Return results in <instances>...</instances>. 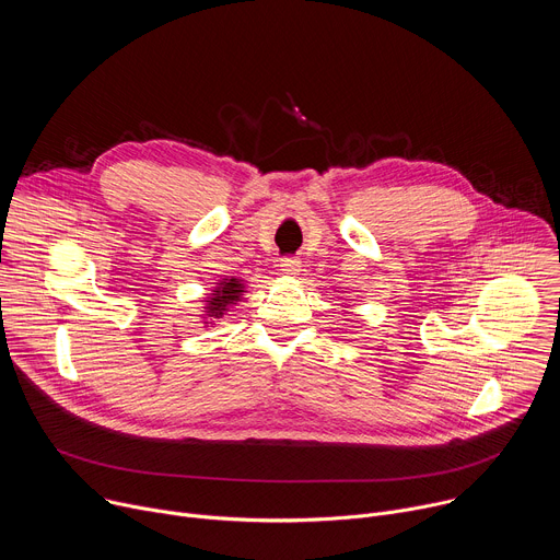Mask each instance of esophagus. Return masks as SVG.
I'll use <instances>...</instances> for the list:
<instances>
[{"instance_id": "obj_1", "label": "esophagus", "mask_w": 560, "mask_h": 560, "mask_svg": "<svg viewBox=\"0 0 560 560\" xmlns=\"http://www.w3.org/2000/svg\"><path fill=\"white\" fill-rule=\"evenodd\" d=\"M279 268H281L285 275H299V272H301V261L294 259V257H285V259H281Z\"/></svg>"}]
</instances>
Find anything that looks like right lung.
<instances>
[{"label": "right lung", "instance_id": "1", "mask_svg": "<svg viewBox=\"0 0 560 560\" xmlns=\"http://www.w3.org/2000/svg\"><path fill=\"white\" fill-rule=\"evenodd\" d=\"M242 292H244V285H242V279H225V281H221L219 285H217V290H212V296H210V301H208V316H212V318H219L225 310H228V305H232L238 296H242Z\"/></svg>", "mask_w": 560, "mask_h": 560}]
</instances>
